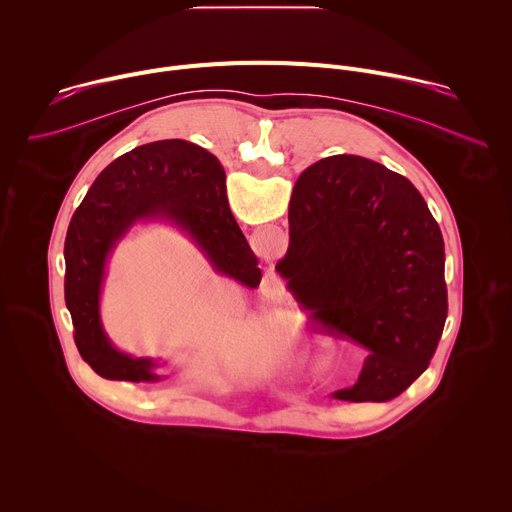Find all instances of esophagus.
I'll list each match as a JSON object with an SVG mask.
<instances>
[{"mask_svg":"<svg viewBox=\"0 0 512 512\" xmlns=\"http://www.w3.org/2000/svg\"><path fill=\"white\" fill-rule=\"evenodd\" d=\"M281 283L275 279V275L273 277H267V279H263V289L267 291V294L271 296V298H275V296H281V289L283 287H279Z\"/></svg>","mask_w":512,"mask_h":512,"instance_id":"34e87169","label":"esophagus"}]
</instances>
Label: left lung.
I'll return each mask as SVG.
<instances>
[{
	"instance_id": "obj_1",
	"label": "left lung",
	"mask_w": 512,
	"mask_h": 512,
	"mask_svg": "<svg viewBox=\"0 0 512 512\" xmlns=\"http://www.w3.org/2000/svg\"><path fill=\"white\" fill-rule=\"evenodd\" d=\"M289 247L275 271L332 330L364 348L342 401H391L427 367L448 318L440 225L401 174L360 156L312 164L289 200Z\"/></svg>"
}]
</instances>
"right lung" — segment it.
<instances>
[{
	"mask_svg": "<svg viewBox=\"0 0 512 512\" xmlns=\"http://www.w3.org/2000/svg\"><path fill=\"white\" fill-rule=\"evenodd\" d=\"M225 170L184 139L141 145L109 164L72 214L64 241V302L75 344L103 379L158 383L160 360L119 350L101 320V294L117 245L137 225L184 233L214 273L257 287L261 269L227 198Z\"/></svg>",
	"mask_w": 512,
	"mask_h": 512,
	"instance_id": "obj_1",
	"label": "right lung"
}]
</instances>
